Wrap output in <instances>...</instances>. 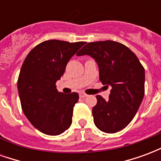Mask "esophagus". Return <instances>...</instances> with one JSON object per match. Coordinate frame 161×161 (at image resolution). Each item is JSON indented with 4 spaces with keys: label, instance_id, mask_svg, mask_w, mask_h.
<instances>
[{
    "label": "esophagus",
    "instance_id": "1",
    "mask_svg": "<svg viewBox=\"0 0 161 161\" xmlns=\"http://www.w3.org/2000/svg\"><path fill=\"white\" fill-rule=\"evenodd\" d=\"M79 96H80V97L84 98V97H87L88 95H87V94H85V93H84V92H81L80 94H79Z\"/></svg>",
    "mask_w": 161,
    "mask_h": 161
}]
</instances>
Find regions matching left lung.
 <instances>
[{
	"instance_id": "8db88e82",
	"label": "left lung",
	"mask_w": 161,
	"mask_h": 161,
	"mask_svg": "<svg viewBox=\"0 0 161 161\" xmlns=\"http://www.w3.org/2000/svg\"><path fill=\"white\" fill-rule=\"evenodd\" d=\"M77 55L92 57L102 84L111 86L108 101L97 96L92 108L95 125L108 134L121 131L135 117L144 97V67L128 47L112 40L88 43Z\"/></svg>"
}]
</instances>
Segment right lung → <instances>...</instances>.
<instances>
[{
    "label": "right lung",
    "mask_w": 161,
    "mask_h": 161,
    "mask_svg": "<svg viewBox=\"0 0 161 161\" xmlns=\"http://www.w3.org/2000/svg\"><path fill=\"white\" fill-rule=\"evenodd\" d=\"M84 42L51 40L37 45L26 56L17 87L23 113L34 128L58 135L70 128L77 92L64 94L56 89L70 58Z\"/></svg>",
    "instance_id": "1"
}]
</instances>
